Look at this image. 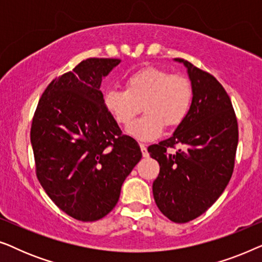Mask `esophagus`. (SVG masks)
<instances>
[{
    "mask_svg": "<svg viewBox=\"0 0 262 262\" xmlns=\"http://www.w3.org/2000/svg\"><path fill=\"white\" fill-rule=\"evenodd\" d=\"M139 146H141V150H142V155L143 157H148L149 154H148V150H146V145L143 144V143H141L139 144Z\"/></svg>",
    "mask_w": 262,
    "mask_h": 262,
    "instance_id": "obj_1",
    "label": "esophagus"
}]
</instances>
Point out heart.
I'll list each match as a JSON object with an SVG mask.
<instances>
[{"mask_svg":"<svg viewBox=\"0 0 262 262\" xmlns=\"http://www.w3.org/2000/svg\"><path fill=\"white\" fill-rule=\"evenodd\" d=\"M125 91L108 89L103 107L117 124L126 126L144 111V116L127 127L126 132L139 141L160 137L164 126L175 128L187 119L193 105V85L187 76L166 69L145 67L127 75Z\"/></svg>","mask_w":262,"mask_h":262,"instance_id":"b5f03b06","label":"heart"}]
</instances>
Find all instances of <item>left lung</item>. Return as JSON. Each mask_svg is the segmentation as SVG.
Here are the masks:
<instances>
[{
	"mask_svg": "<svg viewBox=\"0 0 262 262\" xmlns=\"http://www.w3.org/2000/svg\"><path fill=\"white\" fill-rule=\"evenodd\" d=\"M193 105L187 119L170 138L152 144L148 151L160 164L152 184L157 207L175 223H187L203 214L230 181L238 143V126L231 100L216 77L188 60ZM182 146L177 153L170 147Z\"/></svg>",
	"mask_w": 262,
	"mask_h": 262,
	"instance_id": "1",
	"label": "left lung"
}]
</instances>
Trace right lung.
Instances as JSON below:
<instances>
[{
  "instance_id": "obj_1",
  "label": "right lung",
  "mask_w": 262,
  "mask_h": 262,
  "mask_svg": "<svg viewBox=\"0 0 262 262\" xmlns=\"http://www.w3.org/2000/svg\"><path fill=\"white\" fill-rule=\"evenodd\" d=\"M120 59L88 58L52 80L31 126L35 174L63 212L82 222L108 214L121 185L142 159L134 138L103 107L102 77Z\"/></svg>"
}]
</instances>
